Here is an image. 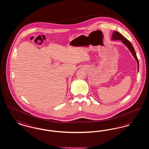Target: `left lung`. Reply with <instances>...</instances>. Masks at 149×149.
<instances>
[{"label":"left lung","instance_id":"8db88e82","mask_svg":"<svg viewBox=\"0 0 149 149\" xmlns=\"http://www.w3.org/2000/svg\"><path fill=\"white\" fill-rule=\"evenodd\" d=\"M111 40H119V41H120L127 47L128 49L130 50L131 54L134 57L135 60L137 61V71H139V60H138V58H137V56H136V54L135 49H134L131 43V42L128 40H127L120 33H119L118 32H117V31H114L113 32Z\"/></svg>","mask_w":149,"mask_h":149}]
</instances>
